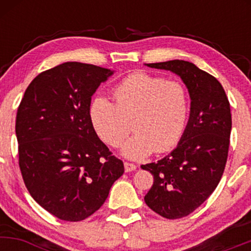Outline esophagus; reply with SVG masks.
<instances>
[{
    "mask_svg": "<svg viewBox=\"0 0 251 251\" xmlns=\"http://www.w3.org/2000/svg\"><path fill=\"white\" fill-rule=\"evenodd\" d=\"M124 166H125V171L126 172H131V171H134V170H137V165H134V164L132 163H124Z\"/></svg>",
    "mask_w": 251,
    "mask_h": 251,
    "instance_id": "34e87169",
    "label": "esophagus"
}]
</instances>
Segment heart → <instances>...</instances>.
<instances>
[{"label":"heart","mask_w":251,"mask_h":251,"mask_svg":"<svg viewBox=\"0 0 251 251\" xmlns=\"http://www.w3.org/2000/svg\"><path fill=\"white\" fill-rule=\"evenodd\" d=\"M112 96L114 103L101 97L91 102L89 120L98 137L112 148L125 139L131 120L134 134L122 148L126 158L160 153L180 139L189 113L188 92L180 82L137 72L117 85Z\"/></svg>","instance_id":"b5f03b06"}]
</instances>
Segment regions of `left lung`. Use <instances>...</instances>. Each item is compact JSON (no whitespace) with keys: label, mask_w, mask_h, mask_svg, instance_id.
<instances>
[{"label":"left lung","mask_w":251,"mask_h":251,"mask_svg":"<svg viewBox=\"0 0 251 251\" xmlns=\"http://www.w3.org/2000/svg\"><path fill=\"white\" fill-rule=\"evenodd\" d=\"M146 66L180 76L191 99L188 125L177 148L163 159L142 165L153 176L145 203L158 215L177 220L201 206L220 183L229 151L230 103L220 81L192 62L171 60Z\"/></svg>","instance_id":"1"}]
</instances>
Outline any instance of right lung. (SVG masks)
Listing matches in <instances>:
<instances>
[{
  "instance_id": "obj_1",
  "label": "right lung",
  "mask_w": 251,
  "mask_h": 251,
  "mask_svg": "<svg viewBox=\"0 0 251 251\" xmlns=\"http://www.w3.org/2000/svg\"><path fill=\"white\" fill-rule=\"evenodd\" d=\"M114 72L65 62L28 86L16 114L19 165L31 197L62 221L79 222L105 203L124 164L89 120L92 96Z\"/></svg>"
}]
</instances>
